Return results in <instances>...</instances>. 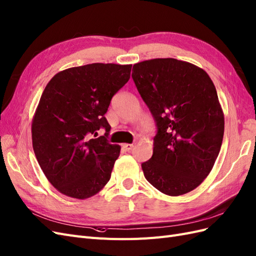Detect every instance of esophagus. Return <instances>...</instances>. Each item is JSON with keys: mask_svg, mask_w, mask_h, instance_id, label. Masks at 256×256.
Instances as JSON below:
<instances>
[{"mask_svg": "<svg viewBox=\"0 0 256 256\" xmlns=\"http://www.w3.org/2000/svg\"><path fill=\"white\" fill-rule=\"evenodd\" d=\"M122 147H124V148H125V150L130 152L134 147V144H124Z\"/></svg>", "mask_w": 256, "mask_h": 256, "instance_id": "1", "label": "esophagus"}]
</instances>
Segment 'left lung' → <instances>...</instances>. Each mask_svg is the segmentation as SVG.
I'll use <instances>...</instances> for the list:
<instances>
[{"instance_id": "obj_1", "label": "left lung", "mask_w": 256, "mask_h": 256, "mask_svg": "<svg viewBox=\"0 0 256 256\" xmlns=\"http://www.w3.org/2000/svg\"><path fill=\"white\" fill-rule=\"evenodd\" d=\"M132 79L156 122L152 158L144 176L166 196L196 189L210 173L224 134L214 85L202 68L175 58L134 65Z\"/></svg>"}]
</instances>
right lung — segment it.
Instances as JSON below:
<instances>
[{
  "label": "right lung",
  "instance_id": "right-lung-1",
  "mask_svg": "<svg viewBox=\"0 0 256 256\" xmlns=\"http://www.w3.org/2000/svg\"><path fill=\"white\" fill-rule=\"evenodd\" d=\"M132 65L94 63L68 68L49 81L32 122L36 159L54 188L74 198L95 196L110 180L120 146L110 144L104 114ZM106 130L95 138L96 131Z\"/></svg>",
  "mask_w": 256,
  "mask_h": 256
}]
</instances>
